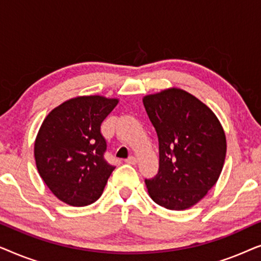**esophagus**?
<instances>
[{"label": "esophagus", "mask_w": 261, "mask_h": 261, "mask_svg": "<svg viewBox=\"0 0 261 261\" xmlns=\"http://www.w3.org/2000/svg\"><path fill=\"white\" fill-rule=\"evenodd\" d=\"M126 163L130 164V165H135V164H137V158H135V156H133V155H130L129 158L126 159Z\"/></svg>", "instance_id": "obj_1"}]
</instances>
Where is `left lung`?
Here are the masks:
<instances>
[{"label":"left lung","mask_w":261,"mask_h":261,"mask_svg":"<svg viewBox=\"0 0 261 261\" xmlns=\"http://www.w3.org/2000/svg\"><path fill=\"white\" fill-rule=\"evenodd\" d=\"M159 141V171L145 179L156 204L185 210L216 184L227 152L226 134L213 110L194 95L170 88L142 98Z\"/></svg>","instance_id":"8db88e82"}]
</instances>
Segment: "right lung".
<instances>
[{
    "instance_id": "right-lung-1",
    "label": "right lung",
    "mask_w": 261,
    "mask_h": 261,
    "mask_svg": "<svg viewBox=\"0 0 261 261\" xmlns=\"http://www.w3.org/2000/svg\"><path fill=\"white\" fill-rule=\"evenodd\" d=\"M119 103L105 96H78L45 117L34 142L38 172L60 201L85 206L101 197L115 169L106 162L101 123Z\"/></svg>"
}]
</instances>
